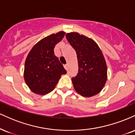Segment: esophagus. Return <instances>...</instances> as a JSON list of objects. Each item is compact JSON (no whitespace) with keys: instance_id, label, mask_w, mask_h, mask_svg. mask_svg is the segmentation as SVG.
<instances>
[{"instance_id":"1","label":"esophagus","mask_w":135,"mask_h":135,"mask_svg":"<svg viewBox=\"0 0 135 135\" xmlns=\"http://www.w3.org/2000/svg\"><path fill=\"white\" fill-rule=\"evenodd\" d=\"M64 67H65V69L66 70H67L68 69H69V64H66V65H64Z\"/></svg>"}]
</instances>
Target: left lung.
I'll use <instances>...</instances> for the list:
<instances>
[{"mask_svg":"<svg viewBox=\"0 0 135 135\" xmlns=\"http://www.w3.org/2000/svg\"><path fill=\"white\" fill-rule=\"evenodd\" d=\"M66 38L78 60V74L72 78L75 91L84 97L98 94L107 80V66L101 49L92 38L77 32L67 33Z\"/></svg>","mask_w":135,"mask_h":135,"instance_id":"obj_1","label":"left lung"}]
</instances>
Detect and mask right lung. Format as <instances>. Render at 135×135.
<instances>
[{"label":"right lung","instance_id":"add662e5","mask_svg":"<svg viewBox=\"0 0 135 135\" xmlns=\"http://www.w3.org/2000/svg\"><path fill=\"white\" fill-rule=\"evenodd\" d=\"M63 31L43 38L29 52L24 69V79L32 92L44 95L55 89L61 75L66 74L63 65L55 55V46L63 39Z\"/></svg>","mask_w":135,"mask_h":135}]
</instances>
